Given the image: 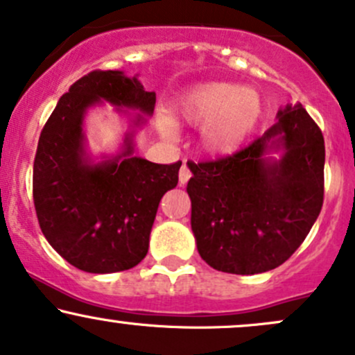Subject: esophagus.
Wrapping results in <instances>:
<instances>
[{"instance_id": "1", "label": "esophagus", "mask_w": 355, "mask_h": 355, "mask_svg": "<svg viewBox=\"0 0 355 355\" xmlns=\"http://www.w3.org/2000/svg\"><path fill=\"white\" fill-rule=\"evenodd\" d=\"M190 177H192V171L187 166V163H184V166L178 171V182H180V185H185L190 180Z\"/></svg>"}]
</instances>
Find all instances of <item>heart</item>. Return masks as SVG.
I'll use <instances>...</instances> for the list:
<instances>
[{
	"mask_svg": "<svg viewBox=\"0 0 355 355\" xmlns=\"http://www.w3.org/2000/svg\"><path fill=\"white\" fill-rule=\"evenodd\" d=\"M263 112L259 96L252 89L229 83L202 84L180 99L173 111L175 123L202 126L200 146L212 157L236 153L252 133ZM165 138L175 135L168 118L158 119Z\"/></svg>",
	"mask_w": 355,
	"mask_h": 355,
	"instance_id": "b5f03b06",
	"label": "heart"
}]
</instances>
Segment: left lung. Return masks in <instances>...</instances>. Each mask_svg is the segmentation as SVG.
<instances>
[{"instance_id": "1", "label": "left lung", "mask_w": 355, "mask_h": 355, "mask_svg": "<svg viewBox=\"0 0 355 355\" xmlns=\"http://www.w3.org/2000/svg\"><path fill=\"white\" fill-rule=\"evenodd\" d=\"M276 118L266 133L232 157L187 163L198 254L217 271L275 270L305 241L322 210L320 128L302 104H288Z\"/></svg>"}]
</instances>
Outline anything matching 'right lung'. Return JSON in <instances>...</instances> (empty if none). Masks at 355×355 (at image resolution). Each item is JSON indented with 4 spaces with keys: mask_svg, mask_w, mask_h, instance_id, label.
<instances>
[{
    "mask_svg": "<svg viewBox=\"0 0 355 355\" xmlns=\"http://www.w3.org/2000/svg\"><path fill=\"white\" fill-rule=\"evenodd\" d=\"M103 102L126 114L132 131L119 154L96 162L85 148L83 118ZM155 103L157 94L145 91L138 76L94 70L70 85L44 126L33 163L35 210L50 246L79 270L118 272L146 256L158 204L177 187L182 166L135 155V133Z\"/></svg>",
    "mask_w": 355,
    "mask_h": 355,
    "instance_id": "right-lung-1",
    "label": "right lung"
}]
</instances>
